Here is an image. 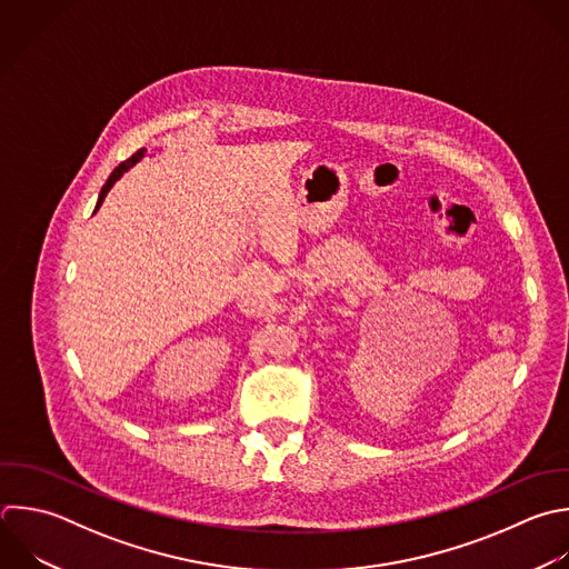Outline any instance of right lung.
Masks as SVG:
<instances>
[{
	"label": "right lung",
	"mask_w": 569,
	"mask_h": 569,
	"mask_svg": "<svg viewBox=\"0 0 569 569\" xmlns=\"http://www.w3.org/2000/svg\"><path fill=\"white\" fill-rule=\"evenodd\" d=\"M144 156H147V149H140V151H138V153H133V156H131V158H129V160H127V162H122V164H120V167H116V169H113V173H111V176H109V180H107V184H104V187H102V191H100V198H98V204H96V211H98V209H100V207H102V202H104V198H107V193H109V191H111V187H113V184H116V182H118V180H120V178H122V176H124V173H127V171H129V169H131V167H133V164H138V162H140V160H142V158H144ZM96 211H93V213H96Z\"/></svg>",
	"instance_id": "add662e5"
}]
</instances>
